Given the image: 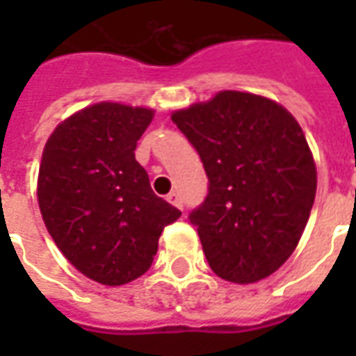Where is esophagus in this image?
Wrapping results in <instances>:
<instances>
[{"mask_svg": "<svg viewBox=\"0 0 356 356\" xmlns=\"http://www.w3.org/2000/svg\"><path fill=\"white\" fill-rule=\"evenodd\" d=\"M168 202H170L171 206H175V208L183 209V200H181V194H179V193L168 194Z\"/></svg>", "mask_w": 356, "mask_h": 356, "instance_id": "esophagus-1", "label": "esophagus"}]
</instances>
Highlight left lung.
I'll return each instance as SVG.
<instances>
[{
  "instance_id": "1",
  "label": "left lung",
  "mask_w": 356,
  "mask_h": 356,
  "mask_svg": "<svg viewBox=\"0 0 356 356\" xmlns=\"http://www.w3.org/2000/svg\"><path fill=\"white\" fill-rule=\"evenodd\" d=\"M171 120L208 175V196L188 219L211 270L236 284L273 275L298 246L316 194L296 118L259 95L221 91Z\"/></svg>"
}]
</instances>
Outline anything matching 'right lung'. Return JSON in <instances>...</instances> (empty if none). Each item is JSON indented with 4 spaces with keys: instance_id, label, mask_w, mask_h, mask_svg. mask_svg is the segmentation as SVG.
I'll list each match as a JSON object with an SVG mask.
<instances>
[{
    "instance_id": "right-lung-1",
    "label": "right lung",
    "mask_w": 356,
    "mask_h": 356,
    "mask_svg": "<svg viewBox=\"0 0 356 356\" xmlns=\"http://www.w3.org/2000/svg\"><path fill=\"white\" fill-rule=\"evenodd\" d=\"M154 112L97 102L57 125L43 148L38 202L68 261L95 282L122 286L145 275L163 227L181 217L158 198L135 160Z\"/></svg>"
}]
</instances>
